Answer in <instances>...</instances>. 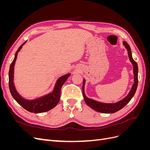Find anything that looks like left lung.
Masks as SVG:
<instances>
[{
	"mask_svg": "<svg viewBox=\"0 0 150 150\" xmlns=\"http://www.w3.org/2000/svg\"><path fill=\"white\" fill-rule=\"evenodd\" d=\"M122 44L126 49L127 51H128V57L130 62L132 64L133 66V74H134V83L131 87V90L129 91V93L126 97L121 100L117 101L115 103H102L99 102L96 100H94L93 99H91L88 98L86 96L84 93V86L86 83V80L84 79L83 80V95L84 99V101L87 105L92 108L93 110L102 113H114L119 110H121L122 108H124L127 104H128L133 96L134 95L137 89L138 83V67L137 63L136 62L132 57V54H131V48L129 45L127 44L126 42H122Z\"/></svg>",
	"mask_w": 150,
	"mask_h": 150,
	"instance_id": "left-lung-1",
	"label": "left lung"
}]
</instances>
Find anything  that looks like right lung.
I'll list each match as a JSON object with an SVG mask.
<instances>
[{"label": "right lung", "instance_id": "add662e5", "mask_svg": "<svg viewBox=\"0 0 150 150\" xmlns=\"http://www.w3.org/2000/svg\"><path fill=\"white\" fill-rule=\"evenodd\" d=\"M25 42H26L22 44L18 49L16 52L14 59L10 66L9 72H8V86H9L10 92L13 99L27 111L34 113L44 112L51 110L59 102L62 86L71 74H66L60 77L56 82L52 91L49 93L34 99H27L24 98L16 89L14 83H13V74H14L13 72H14V66L18 52L21 51Z\"/></svg>", "mask_w": 150, "mask_h": 150}]
</instances>
